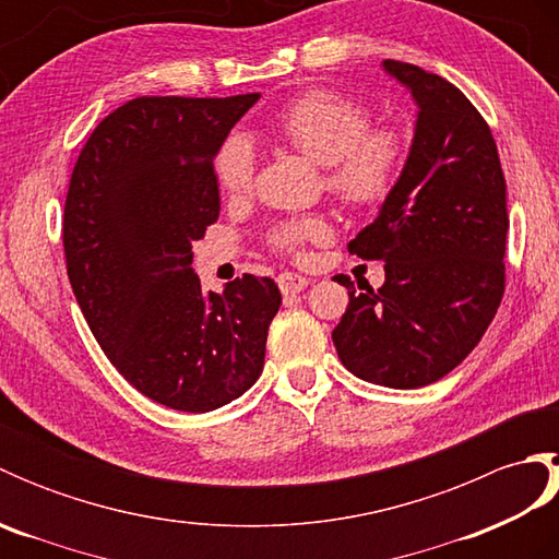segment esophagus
<instances>
[{"label": "esophagus", "mask_w": 559, "mask_h": 559, "mask_svg": "<svg viewBox=\"0 0 559 559\" xmlns=\"http://www.w3.org/2000/svg\"><path fill=\"white\" fill-rule=\"evenodd\" d=\"M307 281L305 276H300V273H281L278 276V288H281V293L283 295H295V293H300V290H305L307 288Z\"/></svg>", "instance_id": "esophagus-1"}]
</instances>
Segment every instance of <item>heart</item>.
<instances>
[{"mask_svg": "<svg viewBox=\"0 0 559 559\" xmlns=\"http://www.w3.org/2000/svg\"><path fill=\"white\" fill-rule=\"evenodd\" d=\"M269 134L283 146L324 165L329 192L350 209L382 206L406 173L408 146L401 132L372 127L365 103L334 91H305L271 117ZM213 177L223 194H245L254 177V151L242 136H228L213 153ZM322 216L288 218L273 225L271 247L298 252L305 242L326 240Z\"/></svg>", "mask_w": 559, "mask_h": 559, "instance_id": "heart-1", "label": "heart"}]
</instances>
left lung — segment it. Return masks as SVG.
I'll list each match as a JSON object with an SVG mask.
<instances>
[{"label": "left lung", "mask_w": 559, "mask_h": 559, "mask_svg": "<svg viewBox=\"0 0 559 559\" xmlns=\"http://www.w3.org/2000/svg\"><path fill=\"white\" fill-rule=\"evenodd\" d=\"M418 103L413 146L396 192L350 254L384 261V286L348 276L334 329L341 362L365 382L418 389L478 346L504 295L507 185L488 122L447 79L386 59Z\"/></svg>", "instance_id": "1"}]
</instances>
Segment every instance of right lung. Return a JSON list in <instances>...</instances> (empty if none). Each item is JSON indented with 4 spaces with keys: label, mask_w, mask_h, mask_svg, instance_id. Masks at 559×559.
<instances>
[{
    "label": "right lung",
    "mask_w": 559,
    "mask_h": 559,
    "mask_svg": "<svg viewBox=\"0 0 559 559\" xmlns=\"http://www.w3.org/2000/svg\"><path fill=\"white\" fill-rule=\"evenodd\" d=\"M257 100H129L93 129L69 180L62 240L81 312L117 372L175 411L242 396L281 307L271 278L245 273L206 295L192 269L221 211L213 153Z\"/></svg>",
    "instance_id": "obj_1"
}]
</instances>
